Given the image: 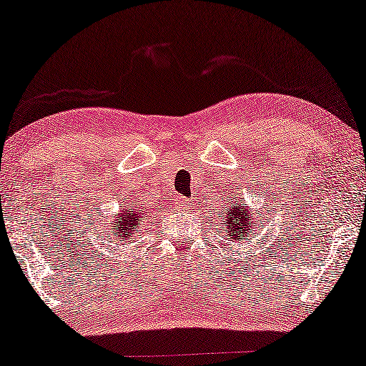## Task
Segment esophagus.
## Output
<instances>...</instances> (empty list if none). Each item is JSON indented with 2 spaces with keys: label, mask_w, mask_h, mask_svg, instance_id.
I'll use <instances>...</instances> for the list:
<instances>
[{
  "label": "esophagus",
  "mask_w": 366,
  "mask_h": 366,
  "mask_svg": "<svg viewBox=\"0 0 366 366\" xmlns=\"http://www.w3.org/2000/svg\"><path fill=\"white\" fill-rule=\"evenodd\" d=\"M176 207L181 209V210H187L190 207V200L185 199V197H179L177 202H176Z\"/></svg>",
  "instance_id": "esophagus-1"
}]
</instances>
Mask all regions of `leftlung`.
Here are the masks:
<instances>
[{"label":"left lung","instance_id":"obj_1","mask_svg":"<svg viewBox=\"0 0 366 366\" xmlns=\"http://www.w3.org/2000/svg\"><path fill=\"white\" fill-rule=\"evenodd\" d=\"M219 214L220 217L224 219V222H227V227L225 229H227V237H230V239L239 240L240 237L252 232V227H254V225H252L254 224L252 219H254V215H252V210L247 204H240L237 199L230 200L229 207H225V210ZM220 234H222V230H220Z\"/></svg>","mask_w":366,"mask_h":366}]
</instances>
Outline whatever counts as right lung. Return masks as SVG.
<instances>
[{"label": "right lung", "instance_id": "1", "mask_svg": "<svg viewBox=\"0 0 366 366\" xmlns=\"http://www.w3.org/2000/svg\"><path fill=\"white\" fill-rule=\"evenodd\" d=\"M146 217H147V214H146V210L142 209V204H141V207L136 204L124 205V209H122L121 214L116 217L114 224H111L109 227L114 230L116 237H122V239L127 240L129 239V235L136 234V229L142 227Z\"/></svg>", "mask_w": 366, "mask_h": 366}]
</instances>
